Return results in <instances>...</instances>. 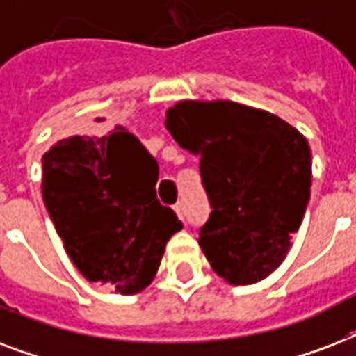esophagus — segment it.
I'll return each mask as SVG.
<instances>
[{
    "mask_svg": "<svg viewBox=\"0 0 356 356\" xmlns=\"http://www.w3.org/2000/svg\"><path fill=\"white\" fill-rule=\"evenodd\" d=\"M173 211H175V214H177L179 220H183V222H184V207H183V203H177V205L173 207Z\"/></svg>",
    "mask_w": 356,
    "mask_h": 356,
    "instance_id": "esophagus-1",
    "label": "esophagus"
}]
</instances>
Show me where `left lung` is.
<instances>
[{"mask_svg": "<svg viewBox=\"0 0 356 356\" xmlns=\"http://www.w3.org/2000/svg\"><path fill=\"white\" fill-rule=\"evenodd\" d=\"M164 125L201 156L212 212L200 245L211 268L234 286L266 279L286 259L307 211V138L275 114L225 99L177 102Z\"/></svg>", "mask_w": 356, "mask_h": 356, "instance_id": "1", "label": "left lung"}]
</instances>
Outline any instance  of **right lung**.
Here are the masks:
<instances>
[{
    "label": "right lung",
    "mask_w": 356,
    "mask_h": 356,
    "mask_svg": "<svg viewBox=\"0 0 356 356\" xmlns=\"http://www.w3.org/2000/svg\"><path fill=\"white\" fill-rule=\"evenodd\" d=\"M42 170V197L75 268L123 296L149 286L183 223L156 200L159 166L140 140L122 125L68 136L44 153Z\"/></svg>",
    "instance_id": "1"
}]
</instances>
